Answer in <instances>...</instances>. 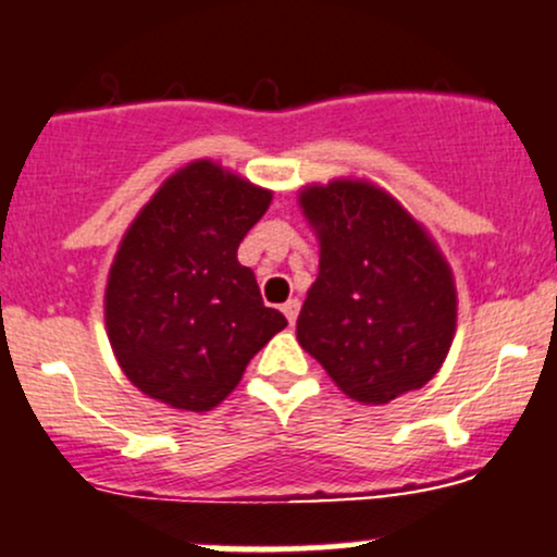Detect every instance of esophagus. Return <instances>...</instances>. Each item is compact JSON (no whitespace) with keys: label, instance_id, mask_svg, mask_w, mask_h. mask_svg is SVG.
Segmentation results:
<instances>
[{"label":"esophagus","instance_id":"obj_1","mask_svg":"<svg viewBox=\"0 0 557 557\" xmlns=\"http://www.w3.org/2000/svg\"><path fill=\"white\" fill-rule=\"evenodd\" d=\"M298 309H301V304H298V298H290V301L283 304V314L288 318V323L294 325L296 318H298Z\"/></svg>","mask_w":557,"mask_h":557}]
</instances>
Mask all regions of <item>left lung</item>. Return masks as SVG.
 Masks as SVG:
<instances>
[{
    "mask_svg": "<svg viewBox=\"0 0 557 557\" xmlns=\"http://www.w3.org/2000/svg\"><path fill=\"white\" fill-rule=\"evenodd\" d=\"M320 272L296 323L344 395L382 406L441 371L456 333L450 267L424 226L368 181L304 186Z\"/></svg>",
    "mask_w": 557,
    "mask_h": 557,
    "instance_id": "8db88e82",
    "label": "left lung"
}]
</instances>
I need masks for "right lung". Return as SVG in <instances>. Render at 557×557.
Wrapping results in <instances>:
<instances>
[{"label":"right lung","mask_w":557,"mask_h":557,"mask_svg":"<svg viewBox=\"0 0 557 557\" xmlns=\"http://www.w3.org/2000/svg\"><path fill=\"white\" fill-rule=\"evenodd\" d=\"M269 202V189L197 160L140 208L109 269L103 314L116 362L144 395L210 411L288 325L237 261Z\"/></svg>","instance_id":"right-lung-1"}]
</instances>
